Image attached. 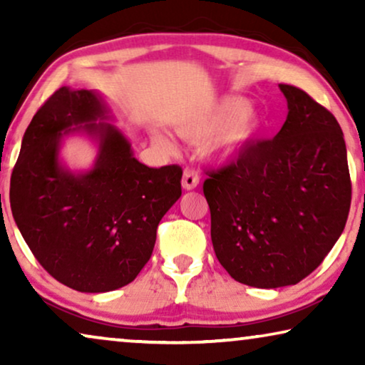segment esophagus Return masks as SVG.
Instances as JSON below:
<instances>
[{
	"label": "esophagus",
	"instance_id": "34e87169",
	"mask_svg": "<svg viewBox=\"0 0 365 365\" xmlns=\"http://www.w3.org/2000/svg\"><path fill=\"white\" fill-rule=\"evenodd\" d=\"M182 187L186 189V191H191V189H196L197 184H199V176L197 173L194 171L191 168H186L182 173Z\"/></svg>",
	"mask_w": 365,
	"mask_h": 365
}]
</instances>
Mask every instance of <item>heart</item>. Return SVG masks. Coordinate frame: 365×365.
<instances>
[{"instance_id": "1", "label": "heart", "mask_w": 365, "mask_h": 365, "mask_svg": "<svg viewBox=\"0 0 365 365\" xmlns=\"http://www.w3.org/2000/svg\"><path fill=\"white\" fill-rule=\"evenodd\" d=\"M262 128V116L252 104L239 96H222L194 108L174 121V129L191 143L206 141L207 156L219 163L237 159L256 141ZM164 148L171 144L161 134L156 136Z\"/></svg>"}]
</instances>
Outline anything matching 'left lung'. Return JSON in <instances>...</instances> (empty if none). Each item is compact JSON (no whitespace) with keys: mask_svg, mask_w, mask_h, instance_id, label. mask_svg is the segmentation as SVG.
I'll use <instances>...</instances> for the list:
<instances>
[{"mask_svg":"<svg viewBox=\"0 0 365 365\" xmlns=\"http://www.w3.org/2000/svg\"><path fill=\"white\" fill-rule=\"evenodd\" d=\"M287 118L274 139L209 173L214 252L229 276L259 289L292 286L324 261L351 209L337 119L307 93L279 84Z\"/></svg>","mask_w":365,"mask_h":365,"instance_id":"8db88e82","label":"left lung"}]
</instances>
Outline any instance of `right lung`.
I'll return each mask as SVG.
<instances>
[{
	"label": "right lung",
	"instance_id": "obj_1",
	"mask_svg": "<svg viewBox=\"0 0 365 365\" xmlns=\"http://www.w3.org/2000/svg\"><path fill=\"white\" fill-rule=\"evenodd\" d=\"M98 91L59 88L34 114L11 174L9 202L38 262L79 292L133 282L151 257L156 229L181 197V168H148ZM97 144L93 166L73 172L61 159L69 135Z\"/></svg>",
	"mask_w": 365,
	"mask_h": 365
}]
</instances>
